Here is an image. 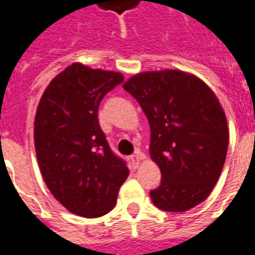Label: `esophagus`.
I'll list each match as a JSON object with an SVG mask.
<instances>
[{
	"mask_svg": "<svg viewBox=\"0 0 255 255\" xmlns=\"http://www.w3.org/2000/svg\"><path fill=\"white\" fill-rule=\"evenodd\" d=\"M142 153L140 151H136L135 154L131 155V162H132V166L133 168H138V165L140 164V160H142Z\"/></svg>",
	"mask_w": 255,
	"mask_h": 255,
	"instance_id": "esophagus-1",
	"label": "esophagus"
}]
</instances>
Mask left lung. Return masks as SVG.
Wrapping results in <instances>:
<instances>
[{"instance_id": "8db88e82", "label": "left lung", "mask_w": 255, "mask_h": 255, "mask_svg": "<svg viewBox=\"0 0 255 255\" xmlns=\"http://www.w3.org/2000/svg\"><path fill=\"white\" fill-rule=\"evenodd\" d=\"M147 117L150 155L160 166L155 206L186 212L203 202L219 180L228 150V126L212 90L176 69L135 75L124 83Z\"/></svg>"}]
</instances>
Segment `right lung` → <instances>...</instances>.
<instances>
[{"mask_svg": "<svg viewBox=\"0 0 255 255\" xmlns=\"http://www.w3.org/2000/svg\"><path fill=\"white\" fill-rule=\"evenodd\" d=\"M123 80L122 73L75 63L50 82L36 109L34 142L42 177L53 197L82 217L109 213L129 173L109 147L97 113Z\"/></svg>", "mask_w": 255, "mask_h": 255, "instance_id": "add662e5", "label": "right lung"}]
</instances>
